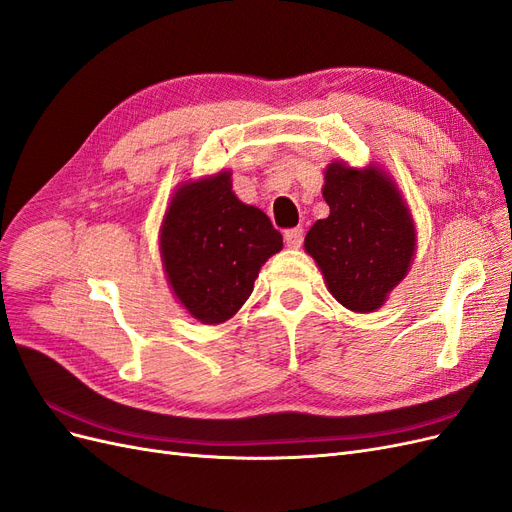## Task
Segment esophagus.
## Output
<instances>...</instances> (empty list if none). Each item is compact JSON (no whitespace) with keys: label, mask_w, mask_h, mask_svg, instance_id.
I'll use <instances>...</instances> for the list:
<instances>
[{"label":"esophagus","mask_w":512,"mask_h":512,"mask_svg":"<svg viewBox=\"0 0 512 512\" xmlns=\"http://www.w3.org/2000/svg\"><path fill=\"white\" fill-rule=\"evenodd\" d=\"M284 241L292 250H299L303 245V228H290L284 232Z\"/></svg>","instance_id":"esophagus-1"}]
</instances>
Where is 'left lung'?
<instances>
[{
    "instance_id": "8db88e82",
    "label": "left lung",
    "mask_w": 512,
    "mask_h": 512,
    "mask_svg": "<svg viewBox=\"0 0 512 512\" xmlns=\"http://www.w3.org/2000/svg\"><path fill=\"white\" fill-rule=\"evenodd\" d=\"M322 196L331 213L309 228L305 252L339 303L359 314L376 312L410 269L416 250L412 213L378 166L329 164Z\"/></svg>"
}]
</instances>
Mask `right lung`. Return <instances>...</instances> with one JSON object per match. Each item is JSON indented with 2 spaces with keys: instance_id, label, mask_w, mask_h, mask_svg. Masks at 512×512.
<instances>
[{
  "instance_id": "add662e5",
  "label": "right lung",
  "mask_w": 512,
  "mask_h": 512,
  "mask_svg": "<svg viewBox=\"0 0 512 512\" xmlns=\"http://www.w3.org/2000/svg\"><path fill=\"white\" fill-rule=\"evenodd\" d=\"M282 245L267 215L232 192L228 170L179 185L160 228L168 284L203 324L235 316L250 299L260 267Z\"/></svg>"
}]
</instances>
